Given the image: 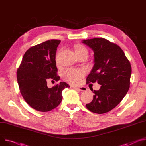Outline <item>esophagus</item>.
<instances>
[{
    "label": "esophagus",
    "mask_w": 146,
    "mask_h": 146,
    "mask_svg": "<svg viewBox=\"0 0 146 146\" xmlns=\"http://www.w3.org/2000/svg\"><path fill=\"white\" fill-rule=\"evenodd\" d=\"M74 89H75V90H78L79 91H86L87 90L86 88H85L84 86H81V87H79V88H74Z\"/></svg>",
    "instance_id": "34e87169"
}]
</instances>
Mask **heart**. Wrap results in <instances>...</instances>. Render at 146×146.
I'll return each mask as SVG.
<instances>
[{"label":"heart","mask_w":146,"mask_h":146,"mask_svg":"<svg viewBox=\"0 0 146 146\" xmlns=\"http://www.w3.org/2000/svg\"><path fill=\"white\" fill-rule=\"evenodd\" d=\"M76 54H88V50L86 48L81 44L76 45L75 48ZM85 74V72L82 69H74L70 68L67 70L62 74L63 78L68 83L75 85L78 83L79 80L82 78Z\"/></svg>","instance_id":"heart-1"}]
</instances>
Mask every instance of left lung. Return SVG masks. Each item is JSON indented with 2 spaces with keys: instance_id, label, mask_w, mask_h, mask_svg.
I'll return each mask as SVG.
<instances>
[{
  "instance_id": "obj_1",
  "label": "left lung",
  "mask_w": 146,
  "mask_h": 146,
  "mask_svg": "<svg viewBox=\"0 0 146 146\" xmlns=\"http://www.w3.org/2000/svg\"><path fill=\"white\" fill-rule=\"evenodd\" d=\"M82 43L94 52V66L86 83L98 82V90H93V100L86 104L96 114H104L115 108L130 87L131 66L123 51L117 44L102 38L84 40Z\"/></svg>"
}]
</instances>
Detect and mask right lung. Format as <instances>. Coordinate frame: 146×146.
I'll return each instance as SVG.
<instances>
[{
	"label": "right lung",
	"mask_w": 146,
	"mask_h": 146,
	"mask_svg": "<svg viewBox=\"0 0 146 146\" xmlns=\"http://www.w3.org/2000/svg\"><path fill=\"white\" fill-rule=\"evenodd\" d=\"M60 42L52 39L30 47L17 71L21 95L32 108L38 111L47 112L57 107L62 99V90L70 88L64 82L51 88L47 86V79H60L55 59Z\"/></svg>",
	"instance_id": "add662e5"
}]
</instances>
